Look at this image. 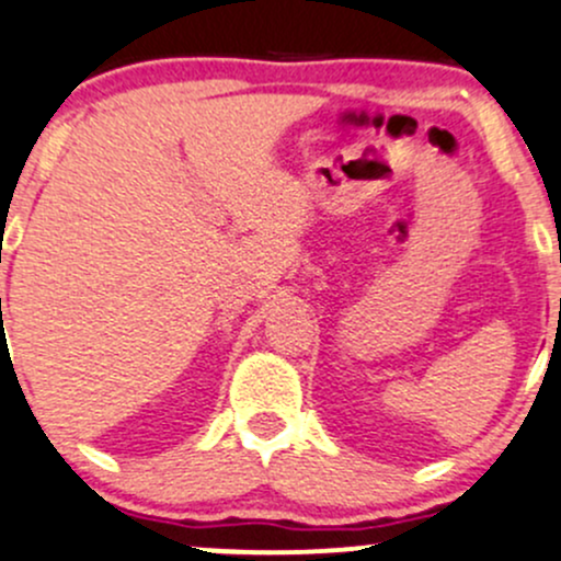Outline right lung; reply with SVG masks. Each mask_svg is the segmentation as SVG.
<instances>
[{
    "label": "right lung",
    "mask_w": 561,
    "mask_h": 561,
    "mask_svg": "<svg viewBox=\"0 0 561 561\" xmlns=\"http://www.w3.org/2000/svg\"><path fill=\"white\" fill-rule=\"evenodd\" d=\"M0 302H2V299H0ZM2 323H4V321H2Z\"/></svg>",
    "instance_id": "1"
}]
</instances>
